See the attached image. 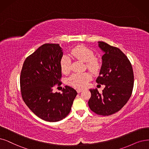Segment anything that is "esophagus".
Here are the masks:
<instances>
[{
	"mask_svg": "<svg viewBox=\"0 0 149 149\" xmlns=\"http://www.w3.org/2000/svg\"><path fill=\"white\" fill-rule=\"evenodd\" d=\"M82 91H83L82 89H81V88H78V89H77V90H76V91H77V92H78V93H81Z\"/></svg>",
	"mask_w": 149,
	"mask_h": 149,
	"instance_id": "obj_1",
	"label": "esophagus"
}]
</instances>
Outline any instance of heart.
Segmentation results:
<instances>
[{
  "label": "heart",
  "instance_id": "b5f03b06",
  "mask_svg": "<svg viewBox=\"0 0 149 149\" xmlns=\"http://www.w3.org/2000/svg\"><path fill=\"white\" fill-rule=\"evenodd\" d=\"M71 54L75 58L86 62L87 68L92 71H97L100 68L98 59L94 57V52L87 46L79 45L71 49ZM60 67L62 73L67 74L71 70V60L66 56H63L60 61ZM92 78L88 73H76L71 75L68 79L70 86L76 88H84L88 82Z\"/></svg>",
  "mask_w": 149,
  "mask_h": 149
}]
</instances>
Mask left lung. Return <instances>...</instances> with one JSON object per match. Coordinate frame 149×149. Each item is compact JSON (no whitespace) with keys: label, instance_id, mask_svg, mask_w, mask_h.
<instances>
[{"label":"left lung","instance_id":"obj_1","mask_svg":"<svg viewBox=\"0 0 149 149\" xmlns=\"http://www.w3.org/2000/svg\"><path fill=\"white\" fill-rule=\"evenodd\" d=\"M98 43L104 54L96 82L105 85V88L102 93L97 89H90L88 104L95 114L108 116L120 111L132 96L134 74L132 64L120 49L103 41Z\"/></svg>","mask_w":149,"mask_h":149}]
</instances>
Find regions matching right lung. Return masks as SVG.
<instances>
[{"mask_svg":"<svg viewBox=\"0 0 149 149\" xmlns=\"http://www.w3.org/2000/svg\"><path fill=\"white\" fill-rule=\"evenodd\" d=\"M62 56L59 44H44L26 58L21 71L23 101L35 115L46 121L54 122L66 117L78 94L67 86L62 93L52 92L55 85L62 84Z\"/></svg>","mask_w":149,"mask_h":149,"instance_id":"obj_1","label":"right lung"}]
</instances>
